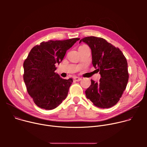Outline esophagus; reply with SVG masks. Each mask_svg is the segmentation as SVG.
Instances as JSON below:
<instances>
[{
    "label": "esophagus",
    "mask_w": 147,
    "mask_h": 147,
    "mask_svg": "<svg viewBox=\"0 0 147 147\" xmlns=\"http://www.w3.org/2000/svg\"><path fill=\"white\" fill-rule=\"evenodd\" d=\"M74 80L76 81H80L81 80V78H80V77H75L74 78Z\"/></svg>",
    "instance_id": "34e87169"
}]
</instances>
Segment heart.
Returning a JSON list of instances; mask_svg holds the SVG:
<instances>
[{"mask_svg":"<svg viewBox=\"0 0 147 147\" xmlns=\"http://www.w3.org/2000/svg\"><path fill=\"white\" fill-rule=\"evenodd\" d=\"M82 46H85V45H82V46H81V47H82Z\"/></svg>","mask_w":147,"mask_h":147,"instance_id":"obj_1","label":"heart"}]
</instances>
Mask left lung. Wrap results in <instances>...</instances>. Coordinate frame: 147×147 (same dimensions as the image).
<instances>
[{"label": "left lung", "mask_w": 147, "mask_h": 147, "mask_svg": "<svg viewBox=\"0 0 147 147\" xmlns=\"http://www.w3.org/2000/svg\"><path fill=\"white\" fill-rule=\"evenodd\" d=\"M82 41L91 48L92 65L101 76L99 82L91 80L86 96L97 107H112L119 102L127 84V60L118 48L103 38L87 36L81 39L80 43Z\"/></svg>", "instance_id": "obj_1"}]
</instances>
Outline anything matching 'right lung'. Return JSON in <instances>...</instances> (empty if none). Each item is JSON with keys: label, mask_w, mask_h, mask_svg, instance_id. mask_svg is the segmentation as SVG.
Wrapping results in <instances>:
<instances>
[{"label": "right lung", "mask_w": 147, "mask_h": 147, "mask_svg": "<svg viewBox=\"0 0 147 147\" xmlns=\"http://www.w3.org/2000/svg\"><path fill=\"white\" fill-rule=\"evenodd\" d=\"M79 39L42 42L30 52L23 64V78L28 94L38 107L53 109L67 97L73 78L60 77L55 72L56 65Z\"/></svg>", "instance_id": "add662e5"}]
</instances>
